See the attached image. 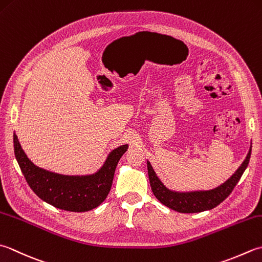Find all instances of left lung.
Here are the masks:
<instances>
[{
    "mask_svg": "<svg viewBox=\"0 0 262 262\" xmlns=\"http://www.w3.org/2000/svg\"><path fill=\"white\" fill-rule=\"evenodd\" d=\"M251 150H252V142H251L250 150L244 161L241 163L236 171L226 182H224L214 188L200 189V191H175V189L167 187L157 175L151 162L147 160V172L152 192L162 204L182 213L202 212L206 211V210L213 209L222 203L232 193L233 188L236 186V184L249 165Z\"/></svg>",
    "mask_w": 262,
    "mask_h": 262,
    "instance_id": "obj_1",
    "label": "left lung"
}]
</instances>
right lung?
<instances>
[{"label":"right lung","mask_w":262,"mask_h":262,"mask_svg":"<svg viewBox=\"0 0 262 262\" xmlns=\"http://www.w3.org/2000/svg\"><path fill=\"white\" fill-rule=\"evenodd\" d=\"M14 156L28 185L44 202L58 209L85 212L99 207L109 194L116 167L128 144L114 148L97 170L89 175H61L34 165L13 133Z\"/></svg>","instance_id":"add662e5"}]
</instances>
